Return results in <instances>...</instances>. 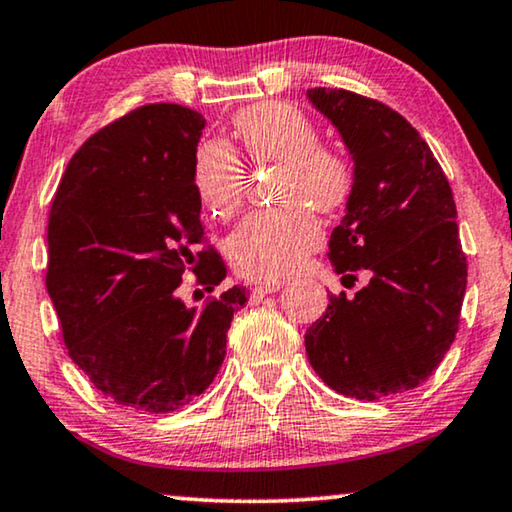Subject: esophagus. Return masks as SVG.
<instances>
[{"label": "esophagus", "instance_id": "esophagus-1", "mask_svg": "<svg viewBox=\"0 0 512 512\" xmlns=\"http://www.w3.org/2000/svg\"><path fill=\"white\" fill-rule=\"evenodd\" d=\"M279 289H282V284H275V282L268 284V282H265V284H256L254 289H251V293H254V296H268V293H275Z\"/></svg>", "mask_w": 512, "mask_h": 512}]
</instances>
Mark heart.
I'll return each mask as SVG.
<instances>
[{
	"mask_svg": "<svg viewBox=\"0 0 512 512\" xmlns=\"http://www.w3.org/2000/svg\"><path fill=\"white\" fill-rule=\"evenodd\" d=\"M233 125L256 165H282L277 200L286 207L249 214L228 237V258L242 277L279 282L319 247L321 228L310 207L333 212L345 205L354 167L340 151L319 144L317 125L289 102L254 104ZM193 188L214 216H233L247 188L240 156L221 139L202 142L193 156Z\"/></svg>",
	"mask_w": 512,
	"mask_h": 512,
	"instance_id": "obj_1",
	"label": "heart"
}]
</instances>
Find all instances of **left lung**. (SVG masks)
Returning <instances> with one entry per match:
<instances>
[{
  "mask_svg": "<svg viewBox=\"0 0 512 512\" xmlns=\"http://www.w3.org/2000/svg\"><path fill=\"white\" fill-rule=\"evenodd\" d=\"M307 97L354 160L328 258L338 275L366 270L370 282L352 298L328 296L305 352L338 394L380 401L419 387L459 331L468 265L457 207L429 144L398 111L342 88H310Z\"/></svg>",
  "mask_w": 512,
  "mask_h": 512,
  "instance_id": "8db88e82",
  "label": "left lung"
}]
</instances>
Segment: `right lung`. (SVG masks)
<instances>
[{"instance_id":"right-lung-1","label":"right lung","mask_w":512,"mask_h":512,"mask_svg":"<svg viewBox=\"0 0 512 512\" xmlns=\"http://www.w3.org/2000/svg\"><path fill=\"white\" fill-rule=\"evenodd\" d=\"M202 128L198 111L167 102L104 125L69 160L48 214L46 289L69 359L111 401L156 415L214 382L247 303L244 286L200 307L181 300L186 272L209 293L226 277L193 188Z\"/></svg>"}]
</instances>
